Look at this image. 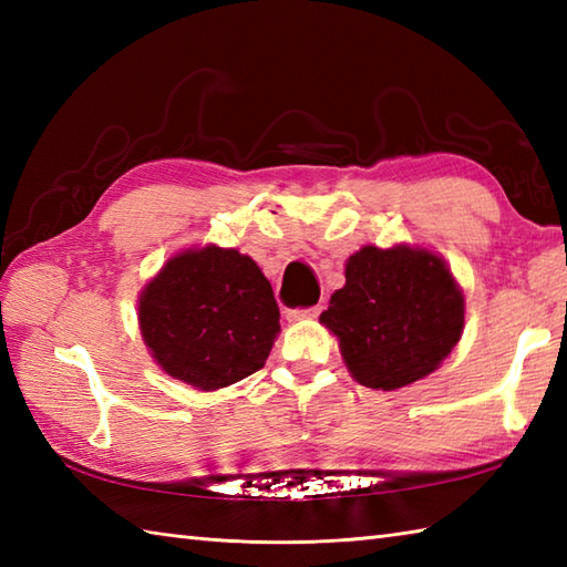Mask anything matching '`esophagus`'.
I'll return each instance as SVG.
<instances>
[{
	"instance_id": "obj_1",
	"label": "esophagus",
	"mask_w": 567,
	"mask_h": 567,
	"mask_svg": "<svg viewBox=\"0 0 567 567\" xmlns=\"http://www.w3.org/2000/svg\"><path fill=\"white\" fill-rule=\"evenodd\" d=\"M321 315V305L317 307H305V309H287L285 317L290 321H302V319H317Z\"/></svg>"
}]
</instances>
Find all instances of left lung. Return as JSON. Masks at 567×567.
<instances>
[{
    "instance_id": "1",
    "label": "left lung",
    "mask_w": 567,
    "mask_h": 567,
    "mask_svg": "<svg viewBox=\"0 0 567 567\" xmlns=\"http://www.w3.org/2000/svg\"><path fill=\"white\" fill-rule=\"evenodd\" d=\"M321 323L339 336L351 375L396 390L441 365L463 333L465 302L445 262L409 246H365L348 258L346 285Z\"/></svg>"
}]
</instances>
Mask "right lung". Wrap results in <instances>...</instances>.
<instances>
[{
	"label": "right lung",
	"instance_id": "1",
	"mask_svg": "<svg viewBox=\"0 0 567 567\" xmlns=\"http://www.w3.org/2000/svg\"><path fill=\"white\" fill-rule=\"evenodd\" d=\"M143 341L167 375L204 392L265 365L277 331L268 277L234 248L185 250L141 292Z\"/></svg>",
	"mask_w": 567,
	"mask_h": 567
}]
</instances>
